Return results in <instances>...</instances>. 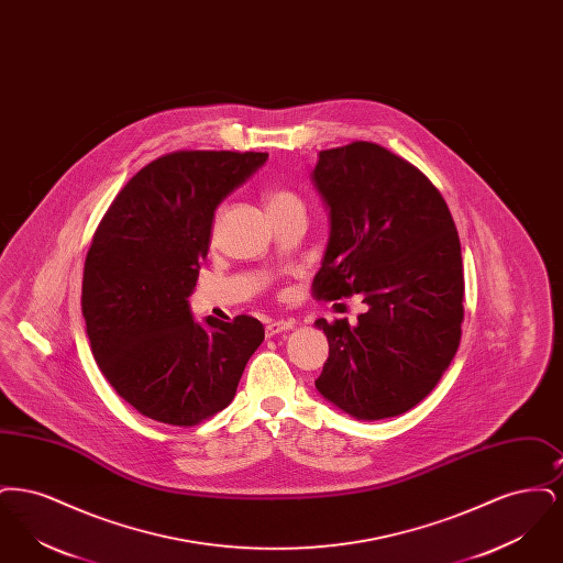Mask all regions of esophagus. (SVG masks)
<instances>
[{
    "instance_id": "obj_1",
    "label": "esophagus",
    "mask_w": 563,
    "mask_h": 563,
    "mask_svg": "<svg viewBox=\"0 0 563 563\" xmlns=\"http://www.w3.org/2000/svg\"><path fill=\"white\" fill-rule=\"evenodd\" d=\"M295 321H283V319H278V321H269L266 324V333L268 335H276V333H283V331H289V329H294Z\"/></svg>"
}]
</instances>
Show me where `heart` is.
Segmentation results:
<instances>
[{
    "label": "heart",
    "instance_id": "heart-1",
    "mask_svg": "<svg viewBox=\"0 0 563 563\" xmlns=\"http://www.w3.org/2000/svg\"><path fill=\"white\" fill-rule=\"evenodd\" d=\"M287 202H299L297 198H295L294 191H289V189H269L268 194H266V207L269 209H274V207H280V205H287Z\"/></svg>",
    "mask_w": 563,
    "mask_h": 563
}]
</instances>
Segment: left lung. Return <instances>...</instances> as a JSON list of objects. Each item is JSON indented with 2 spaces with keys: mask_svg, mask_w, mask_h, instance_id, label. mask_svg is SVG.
<instances>
[{
  "mask_svg": "<svg viewBox=\"0 0 563 563\" xmlns=\"http://www.w3.org/2000/svg\"><path fill=\"white\" fill-rule=\"evenodd\" d=\"M310 181L329 213L317 299L358 294L356 322L319 319L329 358L317 390L356 420L416 407L460 346L464 274L439 189L388 150L354 141L319 154Z\"/></svg>",
  "mask_w": 563,
  "mask_h": 563,
  "instance_id": "8db88e82",
  "label": "left lung"
}]
</instances>
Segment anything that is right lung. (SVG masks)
Masks as SVG:
<instances>
[{
  "label": "right lung",
  "instance_id": "add662e5",
  "mask_svg": "<svg viewBox=\"0 0 563 563\" xmlns=\"http://www.w3.org/2000/svg\"><path fill=\"white\" fill-rule=\"evenodd\" d=\"M260 152H175L143 166L101 219L84 264L81 314L113 390L162 424L194 427L225 409L264 324L189 308L217 207L260 170Z\"/></svg>",
  "mask_w": 563,
  "mask_h": 563
}]
</instances>
